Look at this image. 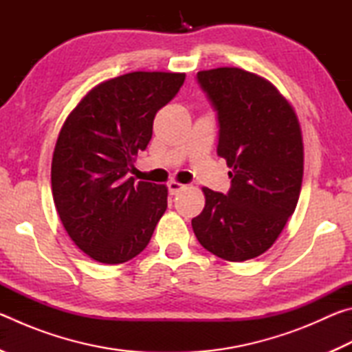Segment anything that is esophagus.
<instances>
[{"instance_id":"esophagus-1","label":"esophagus","mask_w":352,"mask_h":352,"mask_svg":"<svg viewBox=\"0 0 352 352\" xmlns=\"http://www.w3.org/2000/svg\"><path fill=\"white\" fill-rule=\"evenodd\" d=\"M168 189H169V194L177 195L178 192H180V190L186 189V184H182V183H178V182H169L168 183Z\"/></svg>"}]
</instances>
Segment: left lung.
Here are the masks:
<instances>
[{
  "label": "left lung",
  "instance_id": "left-lung-1",
  "mask_svg": "<svg viewBox=\"0 0 352 352\" xmlns=\"http://www.w3.org/2000/svg\"><path fill=\"white\" fill-rule=\"evenodd\" d=\"M217 111V155L231 169L228 194L201 188L205 208L192 219L201 247L225 261L265 253L294 214L302 182V136L294 107L276 87L241 68L199 71Z\"/></svg>",
  "mask_w": 352,
  "mask_h": 352
}]
</instances>
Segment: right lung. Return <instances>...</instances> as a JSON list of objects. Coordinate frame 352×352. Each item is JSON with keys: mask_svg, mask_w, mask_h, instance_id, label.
Returning <instances> with one entry per match:
<instances>
[{"mask_svg": "<svg viewBox=\"0 0 352 352\" xmlns=\"http://www.w3.org/2000/svg\"><path fill=\"white\" fill-rule=\"evenodd\" d=\"M184 77L163 71L115 77L88 91L65 119L52 155V197L68 236L91 259H133L168 208L164 184L135 183L127 172Z\"/></svg>", "mask_w": 352, "mask_h": 352, "instance_id": "obj_1", "label": "right lung"}]
</instances>
